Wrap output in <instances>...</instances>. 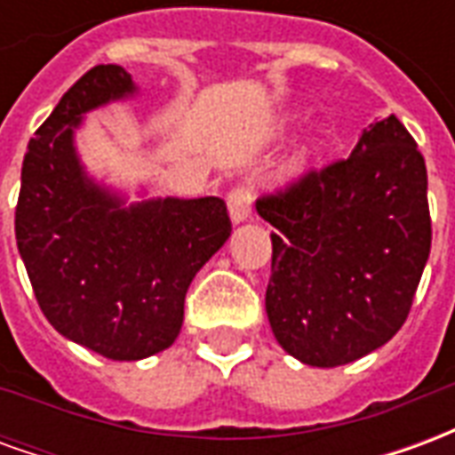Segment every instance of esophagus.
Masks as SVG:
<instances>
[{"label":"esophagus","instance_id":"1","mask_svg":"<svg viewBox=\"0 0 455 455\" xmlns=\"http://www.w3.org/2000/svg\"><path fill=\"white\" fill-rule=\"evenodd\" d=\"M228 214L234 221H243V219L251 217V209H253V202H256V188L253 185H236L228 192Z\"/></svg>","mask_w":455,"mask_h":455}]
</instances>
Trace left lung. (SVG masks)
I'll return each mask as SVG.
<instances>
[{
	"label": "left lung",
	"mask_w": 455,
	"mask_h": 455,
	"mask_svg": "<svg viewBox=\"0 0 455 455\" xmlns=\"http://www.w3.org/2000/svg\"><path fill=\"white\" fill-rule=\"evenodd\" d=\"M273 234L266 312L277 343L316 368L380 348L407 322L431 248L427 165L392 114L348 158L256 202Z\"/></svg>",
	"instance_id": "obj_1"
}]
</instances>
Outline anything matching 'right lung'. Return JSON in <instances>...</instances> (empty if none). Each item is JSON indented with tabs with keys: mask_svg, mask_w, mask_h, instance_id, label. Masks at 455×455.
<instances>
[{
	"mask_svg": "<svg viewBox=\"0 0 455 455\" xmlns=\"http://www.w3.org/2000/svg\"><path fill=\"white\" fill-rule=\"evenodd\" d=\"M131 92L124 68L97 65L63 94L28 143L14 219L45 319L112 361H139L178 339L192 277L231 236L224 199L124 209L84 178L73 129L84 112Z\"/></svg>",
	"mask_w": 455,
	"mask_h": 455,
	"instance_id": "obj_1",
	"label": "right lung"
}]
</instances>
